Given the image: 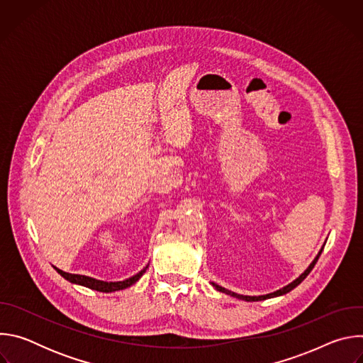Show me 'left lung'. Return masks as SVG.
Here are the masks:
<instances>
[{
    "label": "left lung",
    "instance_id": "obj_1",
    "mask_svg": "<svg viewBox=\"0 0 363 363\" xmlns=\"http://www.w3.org/2000/svg\"><path fill=\"white\" fill-rule=\"evenodd\" d=\"M322 251H323V248L320 250V252L318 254V257L315 258L313 260V263L308 266V269L298 277V279H296L293 283H290L289 286H286V287H283V289H280V290H277V291H274V293H270V294H266V296H241V294H235V293H231L230 290H227V289H224V287H221V286H218V284H216V283H213V286L218 290V291H223V293H227V294H231V296H234V297H238V298H242V300H247V301H258V300H266V298H270V297H277V296H281V294H286V293H289L290 290H293L296 286H298L307 276H308V273L313 270V267H315V264L318 263V260H319V257H320V254H322Z\"/></svg>",
    "mask_w": 363,
    "mask_h": 363
}]
</instances>
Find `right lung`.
Instances as JSON below:
<instances>
[{
    "mask_svg": "<svg viewBox=\"0 0 363 363\" xmlns=\"http://www.w3.org/2000/svg\"><path fill=\"white\" fill-rule=\"evenodd\" d=\"M66 280L72 281V283H76V284H82L84 287H89L91 290H97V291H103V293H109V291H116V290H122V289H126L129 286H132L133 283H136L142 274L146 272L142 270L140 273H138L136 276L128 279V280H123V281H118V283H108V281H100V280H96V279H91V277H87V276H80V274H70V273H66L63 270H59L56 269Z\"/></svg>",
    "mask_w": 363,
    "mask_h": 363,
    "instance_id": "add662e5",
    "label": "right lung"
}]
</instances>
